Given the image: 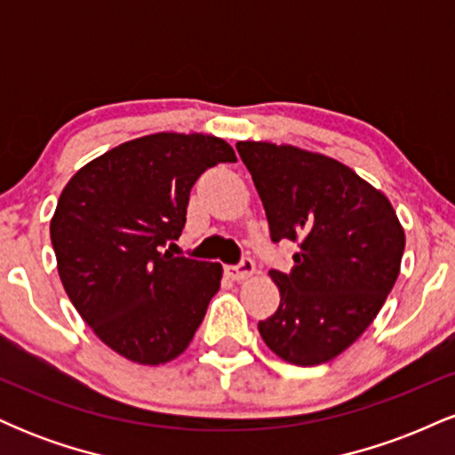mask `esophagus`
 I'll use <instances>...</instances> for the list:
<instances>
[{
  "mask_svg": "<svg viewBox=\"0 0 455 455\" xmlns=\"http://www.w3.org/2000/svg\"><path fill=\"white\" fill-rule=\"evenodd\" d=\"M254 271H257V267H254L252 259H242V263L227 267L228 278H233V280H248L250 275H254Z\"/></svg>",
  "mask_w": 455,
  "mask_h": 455,
  "instance_id": "1",
  "label": "esophagus"
}]
</instances>
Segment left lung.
<instances>
[{"instance_id": "8db88e82", "label": "left lung", "mask_w": 455, "mask_h": 455, "mask_svg": "<svg viewBox=\"0 0 455 455\" xmlns=\"http://www.w3.org/2000/svg\"><path fill=\"white\" fill-rule=\"evenodd\" d=\"M274 243H299L291 271H269L280 307L259 323L284 362L336 359L370 327L394 289L404 228L389 198L353 169L295 145L239 140Z\"/></svg>"}]
</instances>
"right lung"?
<instances>
[{
  "mask_svg": "<svg viewBox=\"0 0 455 455\" xmlns=\"http://www.w3.org/2000/svg\"><path fill=\"white\" fill-rule=\"evenodd\" d=\"M237 156L203 132L126 140L78 169L51 218L57 271L83 321L140 365L186 351L222 280V265L173 257L195 181Z\"/></svg>",
  "mask_w": 455,
  "mask_h": 455,
  "instance_id": "add662e5",
  "label": "right lung"
}]
</instances>
